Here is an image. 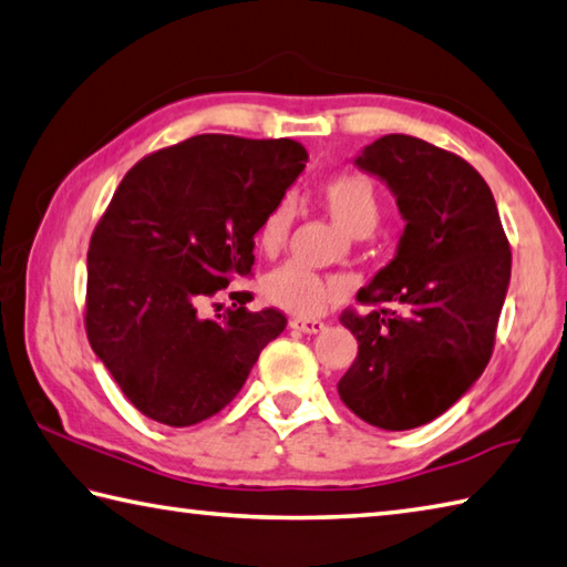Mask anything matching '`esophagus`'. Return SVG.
Here are the masks:
<instances>
[{"label":"esophagus","instance_id":"34e87169","mask_svg":"<svg viewBox=\"0 0 567 567\" xmlns=\"http://www.w3.org/2000/svg\"><path fill=\"white\" fill-rule=\"evenodd\" d=\"M291 328L301 330V333H320V330H326V323L318 318H293Z\"/></svg>","mask_w":567,"mask_h":567}]
</instances>
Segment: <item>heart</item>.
I'll list each match as a JSON object with an SVG mask.
<instances>
[{"label": "heart", "mask_w": 567, "mask_h": 567, "mask_svg": "<svg viewBox=\"0 0 567 567\" xmlns=\"http://www.w3.org/2000/svg\"><path fill=\"white\" fill-rule=\"evenodd\" d=\"M318 199L326 212L352 237H365L380 219V195L375 183L360 173H338L323 179L318 187ZM293 224V205L279 199L266 212L256 231V241L264 256H276L288 239ZM348 281L340 276H320L303 264L288 261L266 276L261 284L264 296L284 311L316 318L328 311V306L343 301L348 296Z\"/></svg>", "instance_id": "1"}]
</instances>
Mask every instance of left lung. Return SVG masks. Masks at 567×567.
<instances>
[{"mask_svg": "<svg viewBox=\"0 0 567 567\" xmlns=\"http://www.w3.org/2000/svg\"><path fill=\"white\" fill-rule=\"evenodd\" d=\"M355 163L398 195V256L358 291L368 313L340 323L358 358L338 382L350 412L390 432L446 412L488 365L511 279V247L476 169L412 135H382Z\"/></svg>", "mask_w": 567, "mask_h": 567, "instance_id": "1", "label": "left lung"}]
</instances>
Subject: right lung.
I'll use <instances>...</instances> for the list:
<instances>
[{
  "label": "right lung",
  "instance_id": "obj_1",
  "mask_svg": "<svg viewBox=\"0 0 567 567\" xmlns=\"http://www.w3.org/2000/svg\"><path fill=\"white\" fill-rule=\"evenodd\" d=\"M306 159L288 137L207 133L127 169L91 234L83 323L137 412L167 426L209 420L284 333L279 308L247 311L249 291L224 313L202 316V303L254 276V234Z\"/></svg>",
  "mask_w": 567,
  "mask_h": 567
}]
</instances>
